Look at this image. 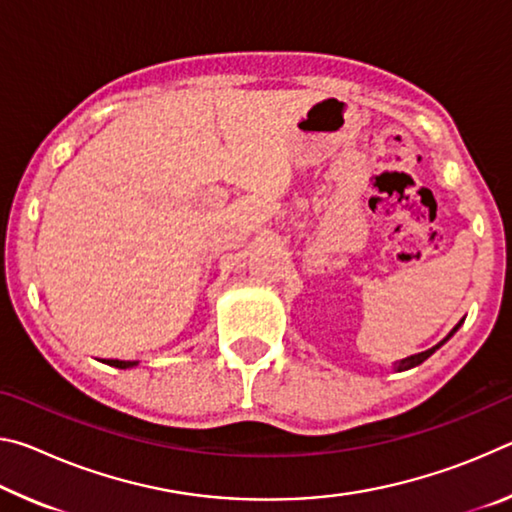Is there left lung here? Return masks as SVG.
Segmentation results:
<instances>
[{
	"instance_id": "obj_1",
	"label": "left lung",
	"mask_w": 512,
	"mask_h": 512,
	"mask_svg": "<svg viewBox=\"0 0 512 512\" xmlns=\"http://www.w3.org/2000/svg\"><path fill=\"white\" fill-rule=\"evenodd\" d=\"M458 327H461V323H458V325L452 329V332H449V336H454V332H456ZM449 336H447L445 341H449ZM445 341H443V343H445ZM443 343H438L436 348H431V350H427V352H420V354H413V357H406V359H402L400 363H395V368H397V370H409V368H413V366H420V363H422L424 359H429L431 354L436 352V350H438L440 345H443Z\"/></svg>"
}]
</instances>
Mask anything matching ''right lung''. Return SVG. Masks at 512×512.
I'll list each match as a JSON object with an SVG mask.
<instances>
[{"instance_id": "1", "label": "right lung", "mask_w": 512, "mask_h": 512, "mask_svg": "<svg viewBox=\"0 0 512 512\" xmlns=\"http://www.w3.org/2000/svg\"><path fill=\"white\" fill-rule=\"evenodd\" d=\"M106 363H110V366H115V368H131V366H135V361H119V359H108Z\"/></svg>"}]
</instances>
